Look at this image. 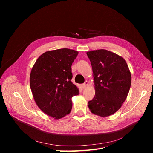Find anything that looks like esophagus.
Wrapping results in <instances>:
<instances>
[{
	"mask_svg": "<svg viewBox=\"0 0 153 153\" xmlns=\"http://www.w3.org/2000/svg\"><path fill=\"white\" fill-rule=\"evenodd\" d=\"M87 85H88V82H87V81H85V82L84 83V84H83L82 85V89H86V87H87Z\"/></svg>",
	"mask_w": 153,
	"mask_h": 153,
	"instance_id": "1",
	"label": "esophagus"
}]
</instances>
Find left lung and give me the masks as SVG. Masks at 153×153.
<instances>
[{
    "label": "left lung",
    "mask_w": 153,
    "mask_h": 153,
    "mask_svg": "<svg viewBox=\"0 0 153 153\" xmlns=\"http://www.w3.org/2000/svg\"><path fill=\"white\" fill-rule=\"evenodd\" d=\"M92 71L96 93L89 101L92 113L107 117L116 112L126 99L131 83V73L125 60L106 50L87 52Z\"/></svg>",
    "instance_id": "1"
}]
</instances>
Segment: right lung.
Returning a JSON list of instances; mask_svg holds the SVG:
<instances>
[{"label":"right lung","instance_id":"1","mask_svg":"<svg viewBox=\"0 0 153 153\" xmlns=\"http://www.w3.org/2000/svg\"><path fill=\"white\" fill-rule=\"evenodd\" d=\"M78 53L68 48L48 51L37 59L31 70L30 86L36 103L55 119L70 113L71 98L79 94L71 81V65Z\"/></svg>","mask_w":153,"mask_h":153}]
</instances>
